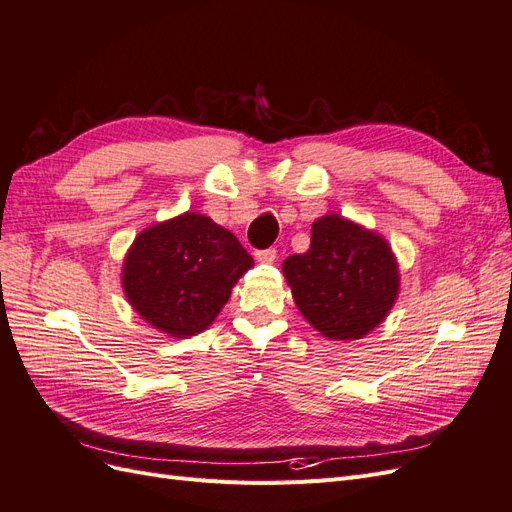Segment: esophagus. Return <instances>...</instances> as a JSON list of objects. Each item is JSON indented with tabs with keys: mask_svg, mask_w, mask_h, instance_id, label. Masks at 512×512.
Segmentation results:
<instances>
[{
	"mask_svg": "<svg viewBox=\"0 0 512 512\" xmlns=\"http://www.w3.org/2000/svg\"><path fill=\"white\" fill-rule=\"evenodd\" d=\"M254 256L258 262H273L277 258V252L275 247H269V250H258Z\"/></svg>",
	"mask_w": 512,
	"mask_h": 512,
	"instance_id": "1",
	"label": "esophagus"
}]
</instances>
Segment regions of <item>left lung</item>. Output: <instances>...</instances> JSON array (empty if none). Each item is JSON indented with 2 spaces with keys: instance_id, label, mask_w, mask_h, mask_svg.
I'll use <instances>...</instances> for the list:
<instances>
[{
  "instance_id": "1",
  "label": "left lung",
  "mask_w": 512,
  "mask_h": 512,
  "mask_svg": "<svg viewBox=\"0 0 512 512\" xmlns=\"http://www.w3.org/2000/svg\"><path fill=\"white\" fill-rule=\"evenodd\" d=\"M282 269L303 318L329 339L374 331L399 292L391 245L337 213L312 224L309 250L288 256Z\"/></svg>"
}]
</instances>
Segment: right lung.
I'll use <instances>...</instances> for the list:
<instances>
[{
    "label": "right lung",
    "mask_w": 512,
    "mask_h": 512,
    "mask_svg": "<svg viewBox=\"0 0 512 512\" xmlns=\"http://www.w3.org/2000/svg\"><path fill=\"white\" fill-rule=\"evenodd\" d=\"M252 265L254 258L230 230L188 211L134 239L121 286L151 327L185 339L209 327Z\"/></svg>",
    "instance_id": "obj_1"
}]
</instances>
